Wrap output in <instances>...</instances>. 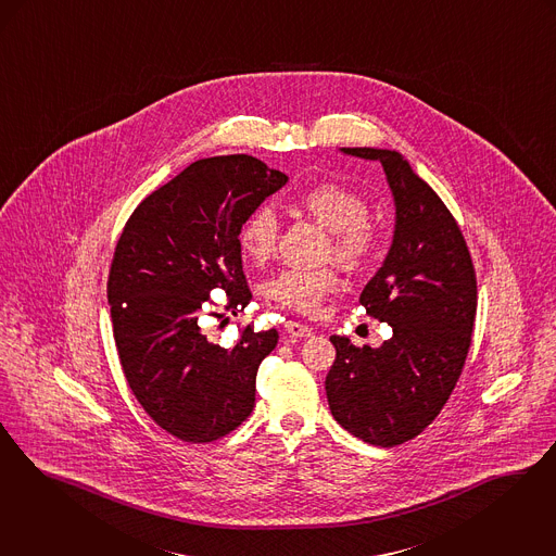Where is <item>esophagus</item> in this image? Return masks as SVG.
<instances>
[{
    "label": "esophagus",
    "mask_w": 556,
    "mask_h": 556,
    "mask_svg": "<svg viewBox=\"0 0 556 556\" xmlns=\"http://www.w3.org/2000/svg\"><path fill=\"white\" fill-rule=\"evenodd\" d=\"M286 331H288L291 337H311L312 334L311 327L300 325V323H293V320L286 323Z\"/></svg>",
    "instance_id": "1"
}]
</instances>
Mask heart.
I'll use <instances>...</instances> for the list:
<instances>
[{
	"instance_id": "b5f03b06",
	"label": "heart",
	"mask_w": 556,
	"mask_h": 556,
	"mask_svg": "<svg viewBox=\"0 0 556 556\" xmlns=\"http://www.w3.org/2000/svg\"><path fill=\"white\" fill-rule=\"evenodd\" d=\"M298 206L331 231L329 254L348 268L364 267L377 252L378 229L368 219V202L339 184H318L298 197ZM279 240L277 215L261 206L242 223L238 242L248 261L263 265ZM334 267L283 268L265 283V298L279 308L312 316L339 289Z\"/></svg>"
}]
</instances>
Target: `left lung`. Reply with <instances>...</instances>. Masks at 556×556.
Instances as JSON below:
<instances>
[{
  "instance_id": "8db88e82",
  "label": "left lung",
  "mask_w": 556,
  "mask_h": 556,
  "mask_svg": "<svg viewBox=\"0 0 556 556\" xmlns=\"http://www.w3.org/2000/svg\"><path fill=\"white\" fill-rule=\"evenodd\" d=\"M378 161L395 200L389 254L359 304L391 325L380 348L333 334L325 380L334 420L364 443L395 446L441 414L466 364L478 306L476 270L464 233L439 194L387 149H341Z\"/></svg>"
}]
</instances>
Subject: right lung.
Masks as SVG:
<instances>
[{
	"mask_svg": "<svg viewBox=\"0 0 556 556\" xmlns=\"http://www.w3.org/2000/svg\"><path fill=\"white\" fill-rule=\"evenodd\" d=\"M286 181L256 156L200 159L142 200L117 240L108 279L117 356L142 409L179 441H217L252 414L279 333L248 325L225 350L200 316L213 289L231 314L250 304L238 233Z\"/></svg>",
	"mask_w": 556,
	"mask_h": 556,
	"instance_id": "add662e5",
	"label": "right lung"
}]
</instances>
